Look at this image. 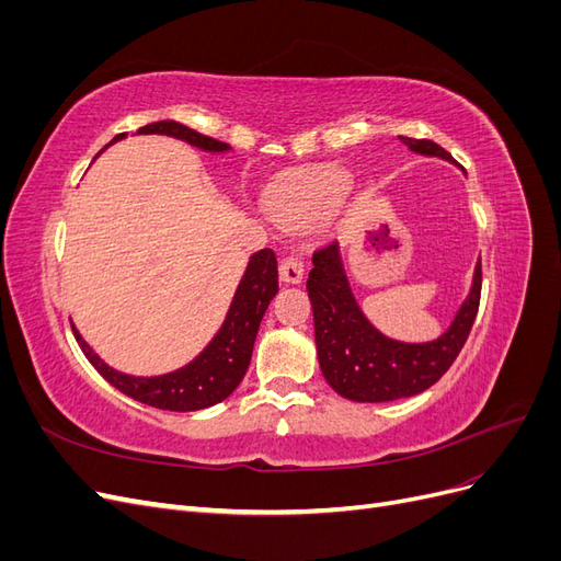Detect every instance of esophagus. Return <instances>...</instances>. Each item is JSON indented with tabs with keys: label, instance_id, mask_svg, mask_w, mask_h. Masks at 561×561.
Here are the masks:
<instances>
[{
	"label": "esophagus",
	"instance_id": "34e87169",
	"mask_svg": "<svg viewBox=\"0 0 561 561\" xmlns=\"http://www.w3.org/2000/svg\"><path fill=\"white\" fill-rule=\"evenodd\" d=\"M278 271H280V280H283V283L297 285V283H301V276H304V264H301L299 257H295V254H290V257L280 260Z\"/></svg>",
	"mask_w": 561,
	"mask_h": 561
}]
</instances>
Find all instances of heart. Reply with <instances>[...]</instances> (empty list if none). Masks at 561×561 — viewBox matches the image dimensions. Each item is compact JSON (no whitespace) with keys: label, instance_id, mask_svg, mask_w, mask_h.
Masks as SVG:
<instances>
[{"label":"heart","instance_id":"obj_1","mask_svg":"<svg viewBox=\"0 0 561 561\" xmlns=\"http://www.w3.org/2000/svg\"><path fill=\"white\" fill-rule=\"evenodd\" d=\"M344 173H325L285 190L276 201V213L287 227H309L330 215L348 194Z\"/></svg>","mask_w":561,"mask_h":561}]
</instances>
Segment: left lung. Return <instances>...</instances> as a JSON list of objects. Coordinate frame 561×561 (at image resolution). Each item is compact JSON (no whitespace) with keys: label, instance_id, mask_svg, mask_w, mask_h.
Masks as SVG:
<instances>
[{"label":"left lung","instance_id":"1","mask_svg":"<svg viewBox=\"0 0 561 561\" xmlns=\"http://www.w3.org/2000/svg\"><path fill=\"white\" fill-rule=\"evenodd\" d=\"M400 140L416 154L454 161L449 151L433 140ZM307 290L313 307L322 377L342 398L355 402H390L423 393L443 379L456 355L461 353L480 309L482 264L474 268L470 295L449 330L428 344H402L371 325L355 304L336 243L313 252Z\"/></svg>","mask_w":561,"mask_h":561}]
</instances>
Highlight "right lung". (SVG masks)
Returning <instances> with one entry per match:
<instances>
[{"label":"right lung","instance_id":"1","mask_svg":"<svg viewBox=\"0 0 561 561\" xmlns=\"http://www.w3.org/2000/svg\"><path fill=\"white\" fill-rule=\"evenodd\" d=\"M171 135V138L190 142L206 151H227L229 145L219 142L208 135H201L178 122H157L138 128V135ZM126 138V133H118L116 140ZM110 142V145H112ZM278 293V262L274 250H260L250 257L245 276L233 295L225 325L219 328L213 342L203 348L196 360L184 365L178 371L163 377H128L112 369L98 358L93 348L83 342L77 328H72L77 342L87 355L89 363L103 375L114 388L124 396L138 400L142 404L157 407L168 412H196L206 410L217 402L227 400L236 386L245 377L252 358L254 339L260 332V322L268 309L271 299Z\"/></svg>","mask_w":561,"mask_h":561}]
</instances>
